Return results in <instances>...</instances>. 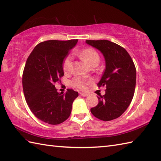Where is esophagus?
<instances>
[{
    "instance_id": "obj_1",
    "label": "esophagus",
    "mask_w": 161,
    "mask_h": 161,
    "mask_svg": "<svg viewBox=\"0 0 161 161\" xmlns=\"http://www.w3.org/2000/svg\"><path fill=\"white\" fill-rule=\"evenodd\" d=\"M80 96H84V97L88 96V94L85 93H80Z\"/></svg>"
}]
</instances>
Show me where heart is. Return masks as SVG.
<instances>
[{
  "label": "heart",
  "mask_w": 161,
  "mask_h": 161,
  "mask_svg": "<svg viewBox=\"0 0 161 161\" xmlns=\"http://www.w3.org/2000/svg\"><path fill=\"white\" fill-rule=\"evenodd\" d=\"M80 57L89 65L90 67L97 66L100 62V56L95 49L92 48H86L80 52L77 53ZM72 57L71 55H68L65 58L64 63H63V69L65 72H70L72 70ZM90 81L84 80L81 77H75L71 81L72 86L77 88L79 89L85 90L86 89L87 84H89Z\"/></svg>",
  "instance_id": "heart-1"
}]
</instances>
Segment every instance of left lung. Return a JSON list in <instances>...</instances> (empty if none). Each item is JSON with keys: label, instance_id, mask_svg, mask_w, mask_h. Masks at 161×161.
Here are the masks:
<instances>
[{"label": "left lung", "instance_id": "left-lung-1", "mask_svg": "<svg viewBox=\"0 0 161 161\" xmlns=\"http://www.w3.org/2000/svg\"><path fill=\"white\" fill-rule=\"evenodd\" d=\"M103 53L105 70L97 84L105 86V94L97 97L98 104L91 109L92 114L108 121L120 116L133 100L136 84V69L126 50L107 40H86Z\"/></svg>", "mask_w": 161, "mask_h": 161}]
</instances>
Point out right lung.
<instances>
[{"instance_id":"add662e5","label":"right lung","mask_w":161,"mask_h":161,"mask_svg":"<svg viewBox=\"0 0 161 161\" xmlns=\"http://www.w3.org/2000/svg\"><path fill=\"white\" fill-rule=\"evenodd\" d=\"M77 40H47L33 49L25 65L22 84L25 99L31 112L40 120L57 125L70 115L78 92L68 89L58 93L54 83L64 76L63 63Z\"/></svg>"}]
</instances>
